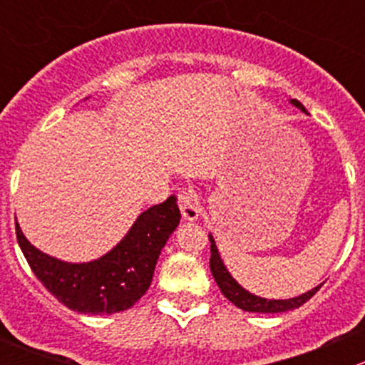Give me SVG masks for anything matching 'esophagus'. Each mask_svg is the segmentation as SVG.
Wrapping results in <instances>:
<instances>
[{"mask_svg":"<svg viewBox=\"0 0 365 365\" xmlns=\"http://www.w3.org/2000/svg\"><path fill=\"white\" fill-rule=\"evenodd\" d=\"M178 206L180 212H182V217L185 220H196L200 217L201 208L197 205L196 194L192 190H182L178 194Z\"/></svg>","mask_w":365,"mask_h":365,"instance_id":"34e87169","label":"esophagus"}]
</instances>
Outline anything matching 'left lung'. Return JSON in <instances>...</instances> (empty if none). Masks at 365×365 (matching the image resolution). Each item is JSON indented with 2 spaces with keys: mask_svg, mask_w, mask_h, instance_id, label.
Masks as SVG:
<instances>
[{
  "mask_svg": "<svg viewBox=\"0 0 365 365\" xmlns=\"http://www.w3.org/2000/svg\"><path fill=\"white\" fill-rule=\"evenodd\" d=\"M289 102H292L295 108L300 109V111L307 113L305 111L304 106H302L297 98H292ZM208 238H210V244H212L210 245V252H212V256H210V270H212L213 279H215V282L219 284L222 295L226 297L230 302H233L237 307L244 309V311H247V312L292 311V309H297V307H300V305H304L309 298L314 295L319 288H322V284H319V286H316L314 289H311V292L304 293V295L295 297V298H288V300H268V298H261V297L252 295V293H249L247 289L242 288V286L238 284L233 277H231V274L227 272V268L224 267L222 259H220L219 251H217L215 240H213L212 235H208Z\"/></svg>",
  "mask_w": 365,
  "mask_h": 365,
  "instance_id": "obj_1",
  "label": "left lung"
}]
</instances>
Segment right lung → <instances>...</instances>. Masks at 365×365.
<instances>
[{"mask_svg": "<svg viewBox=\"0 0 365 365\" xmlns=\"http://www.w3.org/2000/svg\"><path fill=\"white\" fill-rule=\"evenodd\" d=\"M176 197L152 206L135 219L123 240L90 263H67L33 247L16 222L19 247L33 274L68 309L83 314H113L130 309L150 288L157 259L180 224Z\"/></svg>", "mask_w": 365, "mask_h": 365, "instance_id": "add662e5", "label": "right lung"}]
</instances>
